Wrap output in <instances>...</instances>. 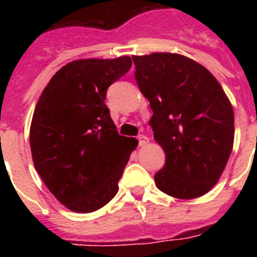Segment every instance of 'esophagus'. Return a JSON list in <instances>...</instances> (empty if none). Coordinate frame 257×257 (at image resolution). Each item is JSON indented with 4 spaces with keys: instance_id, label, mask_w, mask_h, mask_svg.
<instances>
[{
    "instance_id": "1",
    "label": "esophagus",
    "mask_w": 257,
    "mask_h": 257,
    "mask_svg": "<svg viewBox=\"0 0 257 257\" xmlns=\"http://www.w3.org/2000/svg\"><path fill=\"white\" fill-rule=\"evenodd\" d=\"M137 140H139V145L140 147H145L149 143V139L147 136H144V135H140V136L137 137Z\"/></svg>"
}]
</instances>
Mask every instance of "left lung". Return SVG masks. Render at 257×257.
<instances>
[{
  "label": "left lung",
  "mask_w": 257,
  "mask_h": 257,
  "mask_svg": "<svg viewBox=\"0 0 257 257\" xmlns=\"http://www.w3.org/2000/svg\"><path fill=\"white\" fill-rule=\"evenodd\" d=\"M135 77L153 110L149 125L165 152L156 187L177 199L205 195L233 147V109L212 73L175 53L133 56Z\"/></svg>",
  "instance_id": "1"
}]
</instances>
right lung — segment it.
Returning a JSON list of instances; mask_svg holds the SVG:
<instances>
[{
    "instance_id": "obj_1",
    "label": "right lung",
    "mask_w": 257,
    "mask_h": 257,
    "mask_svg": "<svg viewBox=\"0 0 257 257\" xmlns=\"http://www.w3.org/2000/svg\"><path fill=\"white\" fill-rule=\"evenodd\" d=\"M132 66L131 57L76 60L54 74L30 125L38 175L70 211L89 213L116 196L139 141L120 136L105 105L106 90Z\"/></svg>"
}]
</instances>
